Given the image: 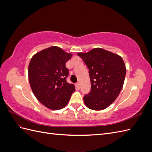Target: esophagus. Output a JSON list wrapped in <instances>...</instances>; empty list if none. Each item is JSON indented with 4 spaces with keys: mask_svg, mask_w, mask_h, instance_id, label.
I'll use <instances>...</instances> for the list:
<instances>
[{
    "mask_svg": "<svg viewBox=\"0 0 152 152\" xmlns=\"http://www.w3.org/2000/svg\"><path fill=\"white\" fill-rule=\"evenodd\" d=\"M75 86L77 89H80V84L79 82H77V83L75 84Z\"/></svg>",
    "mask_w": 152,
    "mask_h": 152,
    "instance_id": "obj_1",
    "label": "esophagus"
}]
</instances>
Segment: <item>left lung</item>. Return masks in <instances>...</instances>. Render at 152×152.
<instances>
[{
    "instance_id": "8db88e82",
    "label": "left lung",
    "mask_w": 152,
    "mask_h": 152,
    "mask_svg": "<svg viewBox=\"0 0 152 152\" xmlns=\"http://www.w3.org/2000/svg\"><path fill=\"white\" fill-rule=\"evenodd\" d=\"M77 54L89 70L91 91L83 98L86 106L93 110L107 108L118 97L124 85L126 68L122 57L102 48Z\"/></svg>"
}]
</instances>
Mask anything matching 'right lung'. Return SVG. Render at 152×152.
I'll use <instances>...</instances> for the list:
<instances>
[{
	"label": "right lung",
	"instance_id": "add662e5",
	"mask_svg": "<svg viewBox=\"0 0 152 152\" xmlns=\"http://www.w3.org/2000/svg\"><path fill=\"white\" fill-rule=\"evenodd\" d=\"M72 56L57 46L36 53L28 65V79L36 98L45 107L57 110L68 104L75 86L68 84L66 63Z\"/></svg>",
	"mask_w": 152,
	"mask_h": 152
}]
</instances>
